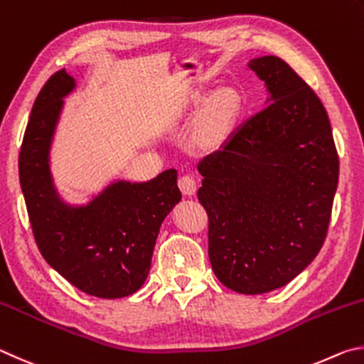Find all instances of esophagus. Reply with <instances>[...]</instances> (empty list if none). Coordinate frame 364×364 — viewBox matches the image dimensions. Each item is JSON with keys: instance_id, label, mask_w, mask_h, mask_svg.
<instances>
[{"instance_id": "34e87169", "label": "esophagus", "mask_w": 364, "mask_h": 364, "mask_svg": "<svg viewBox=\"0 0 364 364\" xmlns=\"http://www.w3.org/2000/svg\"><path fill=\"white\" fill-rule=\"evenodd\" d=\"M177 186H178V188H181V192L183 195H187V196H192L196 192V181H195V177L188 176V174L178 177L177 178Z\"/></svg>"}]
</instances>
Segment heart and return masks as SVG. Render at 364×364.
<instances>
[{
  "label": "heart",
  "instance_id": "b5f03b06",
  "mask_svg": "<svg viewBox=\"0 0 364 364\" xmlns=\"http://www.w3.org/2000/svg\"><path fill=\"white\" fill-rule=\"evenodd\" d=\"M241 108V100L233 89H222L208 102L196 126V139L203 145H211L230 129Z\"/></svg>",
  "mask_w": 364,
  "mask_h": 364
}]
</instances>
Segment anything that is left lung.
I'll return each instance as SVG.
<instances>
[{"label": "left lung", "instance_id": "obj_1", "mask_svg": "<svg viewBox=\"0 0 364 364\" xmlns=\"http://www.w3.org/2000/svg\"><path fill=\"white\" fill-rule=\"evenodd\" d=\"M250 68L265 82L269 105L201 159L198 200L215 277L240 294H264L320 252L339 156L321 100L288 63L264 55Z\"/></svg>", "mask_w": 364, "mask_h": 364}]
</instances>
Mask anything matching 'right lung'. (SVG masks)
I'll use <instances>...</instances> for the list:
<instances>
[{"label":"right lung","instance_id":"add662e5","mask_svg":"<svg viewBox=\"0 0 364 364\" xmlns=\"http://www.w3.org/2000/svg\"><path fill=\"white\" fill-rule=\"evenodd\" d=\"M75 80L55 72L38 94L18 155V178L38 250L46 262L89 296L118 299L142 288L159 227L182 198L177 171L149 182L118 181L86 206L60 200L49 150L63 97Z\"/></svg>","mask_w":364,"mask_h":364}]
</instances>
